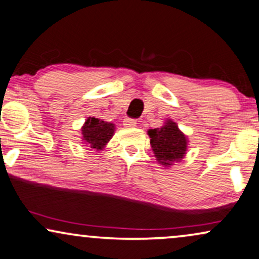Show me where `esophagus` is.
I'll list each match as a JSON object with an SVG mask.
<instances>
[{"instance_id":"obj_1","label":"esophagus","mask_w":259,"mask_h":259,"mask_svg":"<svg viewBox=\"0 0 259 259\" xmlns=\"http://www.w3.org/2000/svg\"><path fill=\"white\" fill-rule=\"evenodd\" d=\"M123 124L127 127H133V126L137 125V120L134 119V118H125L123 120Z\"/></svg>"}]
</instances>
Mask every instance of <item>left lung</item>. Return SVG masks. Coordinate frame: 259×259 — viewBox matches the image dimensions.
<instances>
[{
    "label": "left lung",
    "mask_w": 259,
    "mask_h": 259,
    "mask_svg": "<svg viewBox=\"0 0 259 259\" xmlns=\"http://www.w3.org/2000/svg\"><path fill=\"white\" fill-rule=\"evenodd\" d=\"M148 135L155 158L161 165L171 166L183 159L188 142L175 122L168 119L163 126L150 129Z\"/></svg>",
    "instance_id": "8db88e82"
}]
</instances>
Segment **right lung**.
I'll return each instance as SVG.
<instances>
[{"mask_svg": "<svg viewBox=\"0 0 259 259\" xmlns=\"http://www.w3.org/2000/svg\"><path fill=\"white\" fill-rule=\"evenodd\" d=\"M83 139L88 142L91 148L93 149H103L104 146L111 140L114 133V125L112 123L104 122V120L90 117L84 125L82 126Z\"/></svg>", "mask_w": 259, "mask_h": 259, "instance_id": "obj_1", "label": "right lung"}]
</instances>
